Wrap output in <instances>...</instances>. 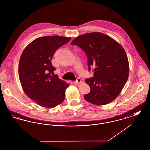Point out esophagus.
<instances>
[{"mask_svg":"<svg viewBox=\"0 0 150 150\" xmlns=\"http://www.w3.org/2000/svg\"><path fill=\"white\" fill-rule=\"evenodd\" d=\"M82 83V80H81V79L80 78H78L76 79V80L74 81V84H80V83Z\"/></svg>","mask_w":150,"mask_h":150,"instance_id":"obj_1","label":"esophagus"}]
</instances>
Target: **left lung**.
Instances as JSON below:
<instances>
[{"instance_id":"8db88e82","label":"left lung","mask_w":150,"mask_h":150,"mask_svg":"<svg viewBox=\"0 0 150 150\" xmlns=\"http://www.w3.org/2000/svg\"><path fill=\"white\" fill-rule=\"evenodd\" d=\"M71 45L86 53L88 71L93 68V77L86 79L90 92L86 100L96 105L111 102L119 96L128 78V59L123 48L109 36L92 33L79 36Z\"/></svg>"}]
</instances>
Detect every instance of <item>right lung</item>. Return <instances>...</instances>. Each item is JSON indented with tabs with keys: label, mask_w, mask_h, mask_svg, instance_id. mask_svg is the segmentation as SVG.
Masks as SVG:
<instances>
[{
	"label": "right lung",
	"mask_w": 150,
	"mask_h": 150,
	"mask_svg": "<svg viewBox=\"0 0 150 150\" xmlns=\"http://www.w3.org/2000/svg\"><path fill=\"white\" fill-rule=\"evenodd\" d=\"M71 38L45 36L36 39L26 47L20 58L18 75L25 94L39 105L52 108L61 104L69 86L52 75L56 68L51 60L56 51Z\"/></svg>",
	"instance_id": "add662e5"
}]
</instances>
